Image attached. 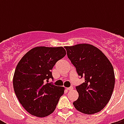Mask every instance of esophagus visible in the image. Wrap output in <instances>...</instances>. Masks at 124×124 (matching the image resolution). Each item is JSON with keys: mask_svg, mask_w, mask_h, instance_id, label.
<instances>
[{"mask_svg": "<svg viewBox=\"0 0 124 124\" xmlns=\"http://www.w3.org/2000/svg\"><path fill=\"white\" fill-rule=\"evenodd\" d=\"M73 89V87L71 86V87H70L67 88V90H72Z\"/></svg>", "mask_w": 124, "mask_h": 124, "instance_id": "34e87169", "label": "esophagus"}]
</instances>
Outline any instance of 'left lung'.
<instances>
[{
    "instance_id": "8db88e82",
    "label": "left lung",
    "mask_w": 124,
    "mask_h": 124,
    "mask_svg": "<svg viewBox=\"0 0 124 124\" xmlns=\"http://www.w3.org/2000/svg\"><path fill=\"white\" fill-rule=\"evenodd\" d=\"M67 54L85 82L76 87L78 98L73 102L76 109L92 115L107 105L113 91L115 78L113 67L106 56L94 46L79 44L65 46Z\"/></svg>"
}]
</instances>
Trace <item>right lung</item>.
Returning <instances> with one entry per match:
<instances>
[{
    "instance_id": "obj_1",
    "label": "right lung",
    "mask_w": 124,
    "mask_h": 124,
    "mask_svg": "<svg viewBox=\"0 0 124 124\" xmlns=\"http://www.w3.org/2000/svg\"><path fill=\"white\" fill-rule=\"evenodd\" d=\"M66 54L62 47H35L17 64L13 79L15 93L23 108L32 115L45 117L55 109L64 87L47 82L53 78L51 71L53 66Z\"/></svg>"
}]
</instances>
